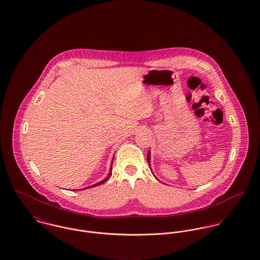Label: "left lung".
<instances>
[{"label": "left lung", "instance_id": "left-lung-1", "mask_svg": "<svg viewBox=\"0 0 260 260\" xmlns=\"http://www.w3.org/2000/svg\"><path fill=\"white\" fill-rule=\"evenodd\" d=\"M149 151H148V153H147V157H146V159H147V162H148V165H150V155H149ZM150 167V166H149Z\"/></svg>", "mask_w": 260, "mask_h": 260}]
</instances>
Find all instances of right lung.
<instances>
[{
	"instance_id": "obj_1",
	"label": "right lung",
	"mask_w": 260,
	"mask_h": 260,
	"mask_svg": "<svg viewBox=\"0 0 260 260\" xmlns=\"http://www.w3.org/2000/svg\"><path fill=\"white\" fill-rule=\"evenodd\" d=\"M114 157H115V156H114ZM113 160H114V158H113ZM112 164H113V162H112ZM112 166H113V165H112ZM112 172H113V167H111V170H110V173H109V174H108V176H107V177H106V178H105V179H104V180H102V181H100V182H99V183H95V184H94V185H92V186H89V187H93V186H98V185H101V184H103V183H105V182H106V181H107V180H108V179H109V178H110V177H111V175H112ZM89 187H88V188H89Z\"/></svg>"
}]
</instances>
